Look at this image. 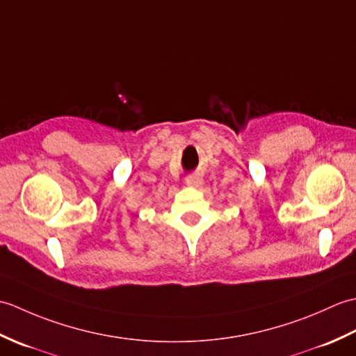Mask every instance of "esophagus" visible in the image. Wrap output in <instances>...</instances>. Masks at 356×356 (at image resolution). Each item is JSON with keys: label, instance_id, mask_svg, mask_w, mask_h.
<instances>
[{"label": "esophagus", "instance_id": "obj_1", "mask_svg": "<svg viewBox=\"0 0 356 356\" xmlns=\"http://www.w3.org/2000/svg\"><path fill=\"white\" fill-rule=\"evenodd\" d=\"M202 184H203V179L200 176H195V174L194 176H188L185 180V185L190 188H199L202 186Z\"/></svg>", "mask_w": 356, "mask_h": 356}]
</instances>
